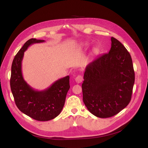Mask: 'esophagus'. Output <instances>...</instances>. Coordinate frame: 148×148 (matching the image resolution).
Instances as JSON below:
<instances>
[{"mask_svg":"<svg viewBox=\"0 0 148 148\" xmlns=\"http://www.w3.org/2000/svg\"><path fill=\"white\" fill-rule=\"evenodd\" d=\"M83 80V78L81 75L77 76L75 78V81L77 83H81Z\"/></svg>","mask_w":148,"mask_h":148,"instance_id":"34e87169","label":"esophagus"}]
</instances>
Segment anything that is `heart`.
I'll list each match as a JSON object with an SVG mask.
<instances>
[{"instance_id":"obj_1","label":"heart","mask_w":148,"mask_h":148,"mask_svg":"<svg viewBox=\"0 0 148 148\" xmlns=\"http://www.w3.org/2000/svg\"><path fill=\"white\" fill-rule=\"evenodd\" d=\"M97 52H98L97 49L96 48H94V49H93V51H92V54L95 55V54H96V53H97Z\"/></svg>"}]
</instances>
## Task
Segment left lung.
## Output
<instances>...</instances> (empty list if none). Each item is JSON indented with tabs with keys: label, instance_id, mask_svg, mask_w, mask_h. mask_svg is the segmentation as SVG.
<instances>
[{
	"label": "left lung",
	"instance_id": "8db88e82",
	"mask_svg": "<svg viewBox=\"0 0 148 148\" xmlns=\"http://www.w3.org/2000/svg\"><path fill=\"white\" fill-rule=\"evenodd\" d=\"M111 40L110 52L87 66L82 84L84 104L100 118L113 116L127 106L135 81L130 53L119 40Z\"/></svg>",
	"mask_w": 148,
	"mask_h": 148
}]
</instances>
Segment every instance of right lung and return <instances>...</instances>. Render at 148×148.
<instances>
[{
  "instance_id": "1",
  "label": "right lung",
  "mask_w": 148,
  "mask_h": 148,
  "mask_svg": "<svg viewBox=\"0 0 148 148\" xmlns=\"http://www.w3.org/2000/svg\"><path fill=\"white\" fill-rule=\"evenodd\" d=\"M44 41L31 38L26 42L13 60L10 79L11 90L17 108L38 121H50L60 114L70 88L69 76L56 81L43 91L35 90L24 80L22 61L25 51L30 45Z\"/></svg>"
}]
</instances>
